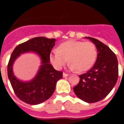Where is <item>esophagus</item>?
<instances>
[{
    "instance_id": "obj_1",
    "label": "esophagus",
    "mask_w": 124,
    "mask_h": 124,
    "mask_svg": "<svg viewBox=\"0 0 124 124\" xmlns=\"http://www.w3.org/2000/svg\"><path fill=\"white\" fill-rule=\"evenodd\" d=\"M69 74H66V73H63V77H67L68 76Z\"/></svg>"
}]
</instances>
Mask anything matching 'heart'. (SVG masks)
<instances>
[{
	"mask_svg": "<svg viewBox=\"0 0 124 124\" xmlns=\"http://www.w3.org/2000/svg\"><path fill=\"white\" fill-rule=\"evenodd\" d=\"M98 52L96 45L90 41L68 40L60 44L57 49L50 54V61L56 69L60 70L67 63L70 68L78 72H85L90 69L97 58Z\"/></svg>",
	"mask_w": 124,
	"mask_h": 124,
	"instance_id": "heart-1",
	"label": "heart"
}]
</instances>
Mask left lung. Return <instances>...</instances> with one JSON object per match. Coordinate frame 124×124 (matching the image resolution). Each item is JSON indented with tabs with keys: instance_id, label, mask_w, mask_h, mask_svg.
<instances>
[{
	"instance_id": "obj_1",
	"label": "left lung",
	"mask_w": 124,
	"mask_h": 124,
	"mask_svg": "<svg viewBox=\"0 0 124 124\" xmlns=\"http://www.w3.org/2000/svg\"><path fill=\"white\" fill-rule=\"evenodd\" d=\"M96 45V63L86 73L79 76L80 81L74 87L76 95L88 103H95L106 98L117 82L118 62L114 52L98 40L86 37Z\"/></svg>"
}]
</instances>
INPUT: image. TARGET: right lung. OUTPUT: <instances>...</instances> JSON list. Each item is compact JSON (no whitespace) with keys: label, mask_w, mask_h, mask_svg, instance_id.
Listing matches in <instances>:
<instances>
[{"label":"right lung","mask_w":124,"mask_h":124,"mask_svg":"<svg viewBox=\"0 0 124 124\" xmlns=\"http://www.w3.org/2000/svg\"><path fill=\"white\" fill-rule=\"evenodd\" d=\"M56 41L55 38L35 37L18 44L10 56L7 67L8 77L16 96L26 104L36 105L47 100L54 93L57 81L62 78L63 72L56 70L50 64L49 56ZM29 51L39 54L43 64L32 81L23 83L14 76L12 64L20 54Z\"/></svg>","instance_id":"right-lung-1"}]
</instances>
